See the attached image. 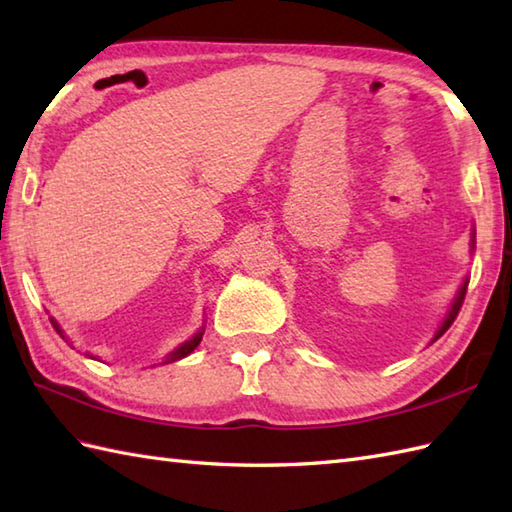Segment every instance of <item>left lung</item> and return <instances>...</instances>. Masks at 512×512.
Segmentation results:
<instances>
[{
  "mask_svg": "<svg viewBox=\"0 0 512 512\" xmlns=\"http://www.w3.org/2000/svg\"><path fill=\"white\" fill-rule=\"evenodd\" d=\"M466 286H469V281H464V284H462V288H460V292H458V297H455V301H453V308H451V312H449L447 321H444V323L440 325V330L436 332V339H440V336L451 328L453 321H455V317H458V312H460L462 303H464V297H466ZM436 339H433V341H436Z\"/></svg>",
  "mask_w": 512,
  "mask_h": 512,
  "instance_id": "8db88e82",
  "label": "left lung"
}]
</instances>
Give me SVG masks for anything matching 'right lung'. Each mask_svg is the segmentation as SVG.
Here are the masks:
<instances>
[{
    "mask_svg": "<svg viewBox=\"0 0 512 512\" xmlns=\"http://www.w3.org/2000/svg\"><path fill=\"white\" fill-rule=\"evenodd\" d=\"M52 325H54V330H57V332L61 334V330H59V325H57V323H52ZM200 341H202V332H198V334H195L191 341H187V343H182V345L178 347V350H176V352H171V354H169V358H167V361L171 363V361H178V358H184V356H189V354H191V352L195 350V347H198V345H200Z\"/></svg>",
    "mask_w": 512,
    "mask_h": 512,
    "instance_id": "obj_1",
    "label": "right lung"
}]
</instances>
